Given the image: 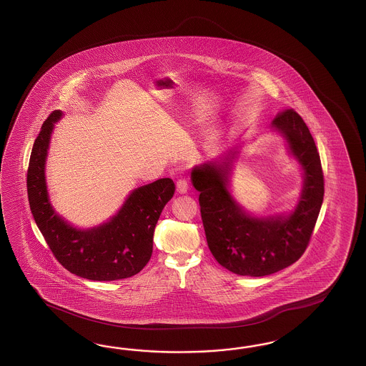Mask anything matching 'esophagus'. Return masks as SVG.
I'll return each mask as SVG.
<instances>
[{"label": "esophagus", "instance_id": "34e87169", "mask_svg": "<svg viewBox=\"0 0 366 366\" xmlns=\"http://www.w3.org/2000/svg\"><path fill=\"white\" fill-rule=\"evenodd\" d=\"M176 187H177L178 193H181V194H185V193L188 192L189 189L188 181H187L185 178L179 177L177 179V182H176Z\"/></svg>", "mask_w": 366, "mask_h": 366}]
</instances>
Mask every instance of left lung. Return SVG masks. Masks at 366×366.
<instances>
[{
    "label": "left lung",
    "mask_w": 366,
    "mask_h": 366,
    "mask_svg": "<svg viewBox=\"0 0 366 366\" xmlns=\"http://www.w3.org/2000/svg\"><path fill=\"white\" fill-rule=\"evenodd\" d=\"M272 127L285 135L305 170L300 204L287 217H251L233 201L227 190L233 153L222 162L204 164L192 172L212 255L224 268L243 277L271 275L295 263L310 243L323 201L321 158L302 117L286 109L277 112Z\"/></svg>",
    "instance_id": "8db88e82"
}]
</instances>
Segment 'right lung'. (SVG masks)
<instances>
[{
  "instance_id": "add662e5",
  "label": "right lung",
  "mask_w": 366,
  "mask_h": 366,
  "mask_svg": "<svg viewBox=\"0 0 366 366\" xmlns=\"http://www.w3.org/2000/svg\"><path fill=\"white\" fill-rule=\"evenodd\" d=\"M60 117L56 110L45 119L29 159L26 188L34 222L57 262L69 272L98 282L133 277L152 257L155 224L176 185L170 178L157 179L135 189L110 222L89 231L71 227L52 209L45 185V157Z\"/></svg>"
}]
</instances>
